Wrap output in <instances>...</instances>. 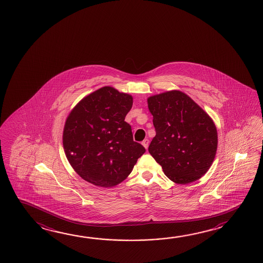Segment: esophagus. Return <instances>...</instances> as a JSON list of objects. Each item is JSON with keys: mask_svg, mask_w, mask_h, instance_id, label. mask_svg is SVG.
<instances>
[{"mask_svg": "<svg viewBox=\"0 0 263 263\" xmlns=\"http://www.w3.org/2000/svg\"><path fill=\"white\" fill-rule=\"evenodd\" d=\"M142 144H143V146H144V147H145V148H146V149L148 148V145H149L148 139H144V140H143V142H142Z\"/></svg>", "mask_w": 263, "mask_h": 263, "instance_id": "esophagus-1", "label": "esophagus"}]
</instances>
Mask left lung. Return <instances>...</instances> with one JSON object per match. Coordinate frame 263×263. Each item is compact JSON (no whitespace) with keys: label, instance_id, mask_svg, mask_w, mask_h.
Returning a JSON list of instances; mask_svg holds the SVG:
<instances>
[{"label":"left lung","instance_id":"8db88e82","mask_svg":"<svg viewBox=\"0 0 263 263\" xmlns=\"http://www.w3.org/2000/svg\"><path fill=\"white\" fill-rule=\"evenodd\" d=\"M147 102L156 129L149 153L172 182L186 184L200 179L217 151L213 120L182 91L163 92Z\"/></svg>","mask_w":263,"mask_h":263}]
</instances>
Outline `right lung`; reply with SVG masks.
<instances>
[{
    "label": "right lung",
    "instance_id": "right-lung-1",
    "mask_svg": "<svg viewBox=\"0 0 263 263\" xmlns=\"http://www.w3.org/2000/svg\"><path fill=\"white\" fill-rule=\"evenodd\" d=\"M133 97L112 87L86 96L67 117L63 145L80 176L96 186L119 184L133 171L145 148L134 142L125 117Z\"/></svg>",
    "mask_w": 263,
    "mask_h": 263
}]
</instances>
